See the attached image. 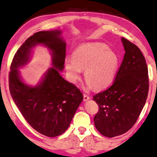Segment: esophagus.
Returning <instances> with one entry per match:
<instances>
[{"instance_id": "esophagus-1", "label": "esophagus", "mask_w": 157, "mask_h": 157, "mask_svg": "<svg viewBox=\"0 0 157 157\" xmlns=\"http://www.w3.org/2000/svg\"><path fill=\"white\" fill-rule=\"evenodd\" d=\"M89 99H90V98H89L88 95H87L86 94H83V100H84V101L88 100Z\"/></svg>"}]
</instances>
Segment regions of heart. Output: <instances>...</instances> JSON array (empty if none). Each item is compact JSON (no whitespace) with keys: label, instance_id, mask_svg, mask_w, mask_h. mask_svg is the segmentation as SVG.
Returning <instances> with one entry per match:
<instances>
[{"label":"heart","instance_id":"obj_1","mask_svg":"<svg viewBox=\"0 0 157 157\" xmlns=\"http://www.w3.org/2000/svg\"><path fill=\"white\" fill-rule=\"evenodd\" d=\"M119 64L117 54L104 43H87L73 52L71 58L65 59V68L72 81L84 78L89 86L96 89L108 86L114 80Z\"/></svg>","mask_w":157,"mask_h":157}]
</instances>
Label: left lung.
<instances>
[{
    "label": "left lung",
    "instance_id": "obj_1",
    "mask_svg": "<svg viewBox=\"0 0 157 157\" xmlns=\"http://www.w3.org/2000/svg\"><path fill=\"white\" fill-rule=\"evenodd\" d=\"M126 53L112 85L93 96L99 106L94 117L98 131L106 137L120 136L136 124L149 91L148 69L139 48L121 38Z\"/></svg>",
    "mask_w": 157,
    "mask_h": 157
}]
</instances>
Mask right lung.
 <instances>
[{"mask_svg":"<svg viewBox=\"0 0 157 157\" xmlns=\"http://www.w3.org/2000/svg\"><path fill=\"white\" fill-rule=\"evenodd\" d=\"M60 34L59 30L43 31L28 38L14 55L9 72L10 92L17 107L33 129L48 137L60 136L68 128L83 99L80 90L56 70L63 69L66 57V43ZM36 44L52 50L54 67L40 84L31 87L21 81L17 69L25 64Z\"/></svg>","mask_w":157,"mask_h":157,"instance_id":"right-lung-1","label":"right lung"}]
</instances>
